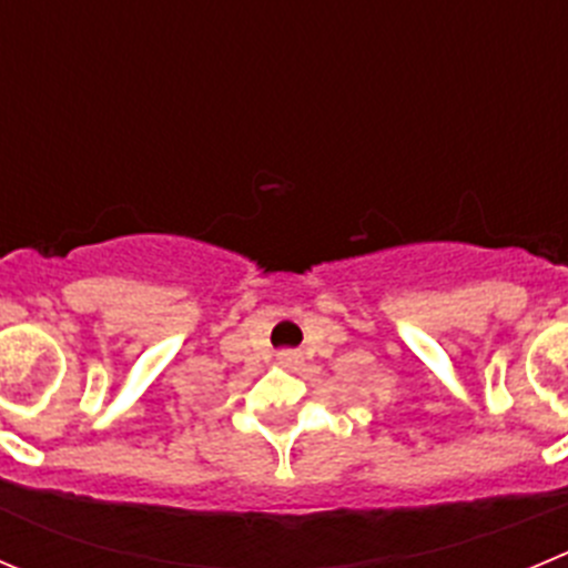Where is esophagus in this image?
Masks as SVG:
<instances>
[{
    "label": "esophagus",
    "instance_id": "obj_1",
    "mask_svg": "<svg viewBox=\"0 0 568 568\" xmlns=\"http://www.w3.org/2000/svg\"><path fill=\"white\" fill-rule=\"evenodd\" d=\"M301 354L298 351L287 348V351H278V365H284V368H293V365H298Z\"/></svg>",
    "mask_w": 568,
    "mask_h": 568
}]
</instances>
